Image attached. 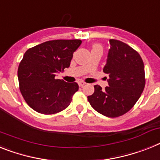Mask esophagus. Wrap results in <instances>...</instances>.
<instances>
[{"instance_id":"obj_1","label":"esophagus","mask_w":160,"mask_h":160,"mask_svg":"<svg viewBox=\"0 0 160 160\" xmlns=\"http://www.w3.org/2000/svg\"><path fill=\"white\" fill-rule=\"evenodd\" d=\"M86 83L84 82H78V85H79V87H82L83 86L85 85Z\"/></svg>"}]
</instances>
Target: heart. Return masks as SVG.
I'll return each mask as SVG.
<instances>
[{
	"label": "heart",
	"instance_id": "heart-1",
	"mask_svg": "<svg viewBox=\"0 0 160 160\" xmlns=\"http://www.w3.org/2000/svg\"><path fill=\"white\" fill-rule=\"evenodd\" d=\"M101 48V46L99 44H95V45H94L93 48Z\"/></svg>",
	"mask_w": 160,
	"mask_h": 160
}]
</instances>
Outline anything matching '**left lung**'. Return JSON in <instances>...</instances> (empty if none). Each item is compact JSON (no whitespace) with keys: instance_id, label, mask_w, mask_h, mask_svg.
<instances>
[{"instance_id":"1","label":"left lung","mask_w":160,"mask_h":160,"mask_svg":"<svg viewBox=\"0 0 160 160\" xmlns=\"http://www.w3.org/2000/svg\"><path fill=\"white\" fill-rule=\"evenodd\" d=\"M103 67L108 75V87L102 90L95 85V92L87 99L99 113L117 117L129 112L141 96L145 87V69L142 57L130 46L117 39H110Z\"/></svg>"}]
</instances>
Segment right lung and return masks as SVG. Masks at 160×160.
Segmentation results:
<instances>
[{
    "label": "right lung",
    "instance_id": "right-lung-1",
    "mask_svg": "<svg viewBox=\"0 0 160 160\" xmlns=\"http://www.w3.org/2000/svg\"><path fill=\"white\" fill-rule=\"evenodd\" d=\"M80 39L47 41L28 49L18 69L19 88L30 107L42 114H54L66 108L78 90L77 82L56 79L69 68Z\"/></svg>",
    "mask_w": 160,
    "mask_h": 160
}]
</instances>
